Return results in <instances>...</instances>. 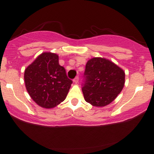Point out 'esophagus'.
I'll use <instances>...</instances> for the list:
<instances>
[{
  "label": "esophagus",
  "mask_w": 154,
  "mask_h": 154,
  "mask_svg": "<svg viewBox=\"0 0 154 154\" xmlns=\"http://www.w3.org/2000/svg\"><path fill=\"white\" fill-rule=\"evenodd\" d=\"M73 82H75V83H77L79 82V77L78 76H77V77H75V79H74V80H73Z\"/></svg>",
  "instance_id": "34e87169"
}]
</instances>
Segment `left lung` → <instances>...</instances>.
I'll list each match as a JSON object with an SVG mask.
<instances>
[{
  "mask_svg": "<svg viewBox=\"0 0 154 154\" xmlns=\"http://www.w3.org/2000/svg\"><path fill=\"white\" fill-rule=\"evenodd\" d=\"M84 75L83 95L85 101L93 106L109 105L125 85V71L105 58L94 57L88 60Z\"/></svg>",
  "mask_w": 154,
  "mask_h": 154,
  "instance_id": "left-lung-1",
  "label": "left lung"
}]
</instances>
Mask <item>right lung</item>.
<instances>
[{
  "mask_svg": "<svg viewBox=\"0 0 154 154\" xmlns=\"http://www.w3.org/2000/svg\"><path fill=\"white\" fill-rule=\"evenodd\" d=\"M24 83L29 96L40 106L56 107L66 98L72 81L59 63V56L51 52L39 55L24 70Z\"/></svg>",
  "mask_w": 154,
  "mask_h": 154,
  "instance_id": "right-lung-1",
  "label": "right lung"
}]
</instances>
